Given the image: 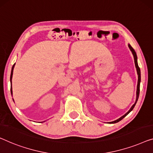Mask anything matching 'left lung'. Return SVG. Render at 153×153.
<instances>
[{"mask_svg":"<svg viewBox=\"0 0 153 153\" xmlns=\"http://www.w3.org/2000/svg\"><path fill=\"white\" fill-rule=\"evenodd\" d=\"M128 47H129L130 50H131V52H132V54H133V56H134V63H135V66H136V68H137V74H138V83H137V98H136V101H135V103H134V105L132 106L131 108H130V109L129 110V111H128V112H127V113H126L124 115H123V116H122L121 117H120V118L117 119V120H115V121H112V123H115L119 122V121H121V119H123V118H124V117L126 116V115H128V114H129L130 112H131L132 110H133V108H134V106H135L137 101V100H138V98H139V90H140V81H141V72H140V68H139L138 64H137V54H136L135 51L134 50V49L131 47V45H128Z\"/></svg>","mask_w":153,"mask_h":153,"instance_id":"left-lung-1","label":"left lung"}]
</instances>
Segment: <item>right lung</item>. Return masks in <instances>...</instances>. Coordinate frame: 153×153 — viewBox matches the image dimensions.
<instances>
[{
	"instance_id": "1",
	"label": "right lung",
	"mask_w": 153,
	"mask_h": 153,
	"mask_svg": "<svg viewBox=\"0 0 153 153\" xmlns=\"http://www.w3.org/2000/svg\"><path fill=\"white\" fill-rule=\"evenodd\" d=\"M14 65H15V64H14V65H13V67H12V72H11V76H10V80H11V81H12V74H13V70H14ZM11 83H12V81H11ZM11 94H12V87H11Z\"/></svg>"
}]
</instances>
